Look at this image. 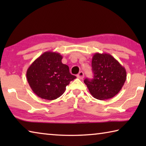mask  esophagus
Segmentation results:
<instances>
[{
  "instance_id": "34e87169",
  "label": "esophagus",
  "mask_w": 146,
  "mask_h": 146,
  "mask_svg": "<svg viewBox=\"0 0 146 146\" xmlns=\"http://www.w3.org/2000/svg\"><path fill=\"white\" fill-rule=\"evenodd\" d=\"M76 76H77L78 78L82 79L84 77V73L82 72V71H80V72L78 73V75H76Z\"/></svg>"
}]
</instances>
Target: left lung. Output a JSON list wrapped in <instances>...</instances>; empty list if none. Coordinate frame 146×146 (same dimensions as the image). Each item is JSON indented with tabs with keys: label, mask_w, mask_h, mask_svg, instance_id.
I'll return each mask as SVG.
<instances>
[{
	"label": "left lung",
	"mask_w": 146,
	"mask_h": 146,
	"mask_svg": "<svg viewBox=\"0 0 146 146\" xmlns=\"http://www.w3.org/2000/svg\"><path fill=\"white\" fill-rule=\"evenodd\" d=\"M93 78H86L84 82L91 95L104 100L119 93L126 80V71L110 54H94L91 62Z\"/></svg>",
	"instance_id": "8db88e82"
}]
</instances>
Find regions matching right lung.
<instances>
[{
    "instance_id": "add662e5",
    "label": "right lung",
    "mask_w": 146,
    "mask_h": 146,
    "mask_svg": "<svg viewBox=\"0 0 146 146\" xmlns=\"http://www.w3.org/2000/svg\"><path fill=\"white\" fill-rule=\"evenodd\" d=\"M60 53L46 51L32 63L26 72L27 80L38 97L52 100L60 97L71 80L76 78L68 66L62 62Z\"/></svg>"
}]
</instances>
